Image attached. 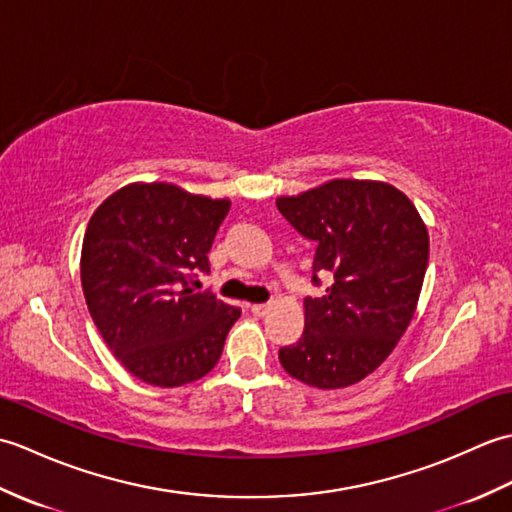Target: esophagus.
Instances as JSON below:
<instances>
[{
    "mask_svg": "<svg viewBox=\"0 0 512 512\" xmlns=\"http://www.w3.org/2000/svg\"><path fill=\"white\" fill-rule=\"evenodd\" d=\"M268 310H270L268 303H255V306H250V312H253L255 317H264Z\"/></svg>",
    "mask_w": 512,
    "mask_h": 512,
    "instance_id": "obj_1",
    "label": "esophagus"
}]
</instances>
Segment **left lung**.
I'll return each mask as SVG.
<instances>
[{"instance_id": "obj_1", "label": "left lung", "mask_w": 512, "mask_h": 512, "mask_svg": "<svg viewBox=\"0 0 512 512\" xmlns=\"http://www.w3.org/2000/svg\"><path fill=\"white\" fill-rule=\"evenodd\" d=\"M277 209L317 244L306 330L279 350L286 372L319 389L350 387L394 350L413 319L429 262V233L405 193L378 180H330L277 198Z\"/></svg>"}]
</instances>
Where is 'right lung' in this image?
Listing matches in <instances>:
<instances>
[{"instance_id": "add662e5", "label": "right lung", "mask_w": 512, "mask_h": 512, "mask_svg": "<svg viewBox=\"0 0 512 512\" xmlns=\"http://www.w3.org/2000/svg\"><path fill=\"white\" fill-rule=\"evenodd\" d=\"M231 202L167 182H134L94 211L81 248L85 303L129 374L180 387L220 361L242 310L198 292Z\"/></svg>"}]
</instances>
